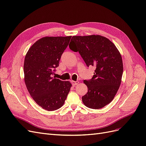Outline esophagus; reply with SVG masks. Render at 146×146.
Masks as SVG:
<instances>
[{"mask_svg":"<svg viewBox=\"0 0 146 146\" xmlns=\"http://www.w3.org/2000/svg\"><path fill=\"white\" fill-rule=\"evenodd\" d=\"M78 81H72V85L74 86H76V85H77L78 84Z\"/></svg>","mask_w":146,"mask_h":146,"instance_id":"obj_1","label":"esophagus"}]
</instances>
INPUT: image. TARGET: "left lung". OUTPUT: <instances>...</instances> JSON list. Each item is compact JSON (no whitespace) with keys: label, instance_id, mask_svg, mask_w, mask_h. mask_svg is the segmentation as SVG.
Listing matches in <instances>:
<instances>
[{"label":"left lung","instance_id":"8db88e82","mask_svg":"<svg viewBox=\"0 0 146 146\" xmlns=\"http://www.w3.org/2000/svg\"><path fill=\"white\" fill-rule=\"evenodd\" d=\"M70 50L78 52L88 67L95 66L94 76L84 80L87 93L82 97L86 107L100 109L114 99L121 85L123 63L120 52L109 39L100 35L74 36Z\"/></svg>","mask_w":146,"mask_h":146}]
</instances>
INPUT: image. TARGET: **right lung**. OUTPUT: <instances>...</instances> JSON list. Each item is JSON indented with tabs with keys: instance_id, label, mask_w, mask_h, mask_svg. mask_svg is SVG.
Returning <instances> with one entry per match:
<instances>
[{
	"instance_id": "obj_1",
	"label": "right lung",
	"mask_w": 146,
	"mask_h": 146,
	"mask_svg": "<svg viewBox=\"0 0 146 146\" xmlns=\"http://www.w3.org/2000/svg\"><path fill=\"white\" fill-rule=\"evenodd\" d=\"M71 37H43L30 47L25 57L26 87L35 102L47 111L62 107L72 86L69 81L53 77Z\"/></svg>"
}]
</instances>
